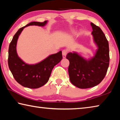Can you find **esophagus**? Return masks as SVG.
Wrapping results in <instances>:
<instances>
[{"label": "esophagus", "instance_id": "esophagus-1", "mask_svg": "<svg viewBox=\"0 0 120 120\" xmlns=\"http://www.w3.org/2000/svg\"><path fill=\"white\" fill-rule=\"evenodd\" d=\"M67 52H68V51L67 50H64L62 51V56H63V58H66L67 54Z\"/></svg>", "mask_w": 120, "mask_h": 120}]
</instances>
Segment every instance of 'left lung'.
Returning <instances> with one entry per match:
<instances>
[{
    "label": "left lung",
    "mask_w": 120,
    "mask_h": 120,
    "mask_svg": "<svg viewBox=\"0 0 120 120\" xmlns=\"http://www.w3.org/2000/svg\"><path fill=\"white\" fill-rule=\"evenodd\" d=\"M92 34L97 46L95 56L87 60L76 52H69L66 58L69 61L68 72L70 80L79 88H91L98 85L106 74L109 66V42L100 27L90 23Z\"/></svg>",
    "instance_id": "left-lung-1"
}]
</instances>
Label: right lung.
I'll use <instances>...</instances> for the list:
<instances>
[{
    "label": "right lung",
    "mask_w": 120,
    "mask_h": 120,
    "mask_svg": "<svg viewBox=\"0 0 120 120\" xmlns=\"http://www.w3.org/2000/svg\"><path fill=\"white\" fill-rule=\"evenodd\" d=\"M33 22L18 30L9 46L8 64L14 78L18 83L29 88H38L48 82L54 67L62 59V51L51 54L35 64H28L20 58L16 51V45L19 35L25 27L31 25L44 26L47 23Z\"/></svg>",
    "instance_id": "add662e5"
}]
</instances>
